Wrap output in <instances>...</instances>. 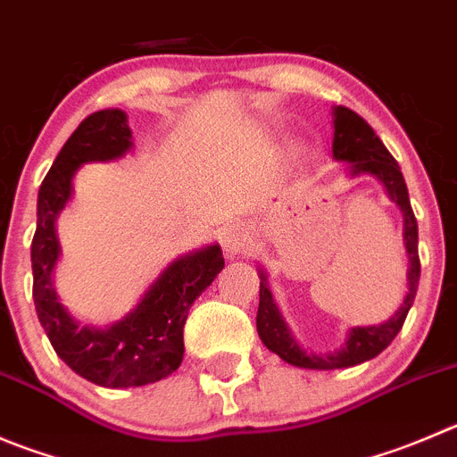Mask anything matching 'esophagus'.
<instances>
[{
  "instance_id": "obj_1",
  "label": "esophagus",
  "mask_w": 457,
  "mask_h": 457,
  "mask_svg": "<svg viewBox=\"0 0 457 457\" xmlns=\"http://www.w3.org/2000/svg\"><path fill=\"white\" fill-rule=\"evenodd\" d=\"M220 243H223V250L228 254H238L250 243L248 228L243 223L225 225L223 234H220Z\"/></svg>"
}]
</instances>
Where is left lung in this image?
I'll return each mask as SVG.
<instances>
[{"instance_id": "obj_1", "label": "left lung", "mask_w": 457, "mask_h": 457, "mask_svg": "<svg viewBox=\"0 0 457 457\" xmlns=\"http://www.w3.org/2000/svg\"><path fill=\"white\" fill-rule=\"evenodd\" d=\"M334 117V142H331V155L336 162H347L349 178L374 176L386 189L387 198L399 207L403 216V245H406L408 257V291L402 306L395 311L387 320L378 325L352 327L345 336V343L338 349L327 353L306 352L295 340L293 331L288 329L287 320L281 315L270 288H268V275L263 268H259V311H257V331L262 343L272 353L287 361L288 365L304 370H340L361 365L370 358L378 356L387 345L395 340V336L402 331L403 320L411 311L417 295V284H420V254H417V220L412 214L411 198H408L406 180L402 176V169L395 157L387 153L377 132L372 130L363 117H358L353 110L334 105L331 110Z\"/></svg>"}]
</instances>
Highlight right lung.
<instances>
[{"instance_id": "1", "label": "right lung", "mask_w": 457, "mask_h": 457, "mask_svg": "<svg viewBox=\"0 0 457 457\" xmlns=\"http://www.w3.org/2000/svg\"><path fill=\"white\" fill-rule=\"evenodd\" d=\"M132 130L119 108L94 112L71 132L37 194V228L31 243L33 302L55 353L79 377L104 387H139L176 372L185 353L187 315L225 266L219 243L180 254L151 281L139 302L108 327L80 325L61 304L54 270L61 259L55 220L74 195L76 170L130 153Z\"/></svg>"}]
</instances>
